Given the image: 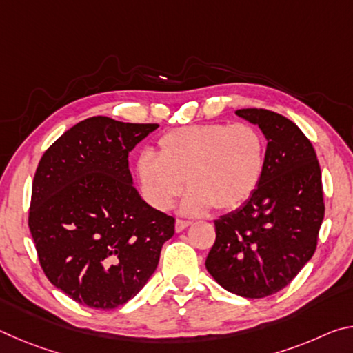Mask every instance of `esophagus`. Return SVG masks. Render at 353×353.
Returning a JSON list of instances; mask_svg holds the SVG:
<instances>
[{"label":"esophagus","mask_w":353,"mask_h":353,"mask_svg":"<svg viewBox=\"0 0 353 353\" xmlns=\"http://www.w3.org/2000/svg\"><path fill=\"white\" fill-rule=\"evenodd\" d=\"M191 224V221L188 219H176V232H182L185 227H188Z\"/></svg>","instance_id":"34e87169"}]
</instances>
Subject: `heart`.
<instances>
[{
  "label": "heart",
  "mask_w": 353,
  "mask_h": 353,
  "mask_svg": "<svg viewBox=\"0 0 353 353\" xmlns=\"http://www.w3.org/2000/svg\"><path fill=\"white\" fill-rule=\"evenodd\" d=\"M265 163L266 143L254 124L213 123L166 132L157 154L139 155L135 174L145 199L159 210L172 205L185 179V212L202 213L212 205L225 212L254 194Z\"/></svg>",
  "instance_id": "b5f03b06"
}]
</instances>
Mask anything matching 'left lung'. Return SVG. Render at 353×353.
I'll list each match as a JSON object with an SVG mask.
<instances>
[{
  "label": "left lung",
  "instance_id": "8db88e82",
  "mask_svg": "<svg viewBox=\"0 0 353 353\" xmlns=\"http://www.w3.org/2000/svg\"><path fill=\"white\" fill-rule=\"evenodd\" d=\"M235 113L265 134V171L240 208L214 221L216 240L205 268L227 291L261 299L291 283L313 256L324 191L312 141L291 119L266 109Z\"/></svg>",
  "mask_w": 353,
  "mask_h": 353
}]
</instances>
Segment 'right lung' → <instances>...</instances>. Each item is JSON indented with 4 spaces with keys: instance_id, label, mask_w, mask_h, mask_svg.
Here are the masks:
<instances>
[{
    "instance_id": "obj_1",
    "label": "right lung",
    "mask_w": 353,
    "mask_h": 353,
    "mask_svg": "<svg viewBox=\"0 0 353 353\" xmlns=\"http://www.w3.org/2000/svg\"><path fill=\"white\" fill-rule=\"evenodd\" d=\"M157 128L92 117L41 155L29 230L48 280L81 305H124L174 235V218L140 198L129 171V152Z\"/></svg>"
}]
</instances>
